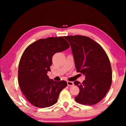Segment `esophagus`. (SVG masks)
<instances>
[{"label":"esophagus","instance_id":"34e87169","mask_svg":"<svg viewBox=\"0 0 126 126\" xmlns=\"http://www.w3.org/2000/svg\"><path fill=\"white\" fill-rule=\"evenodd\" d=\"M67 85L68 86H72L74 85V83L71 81H67Z\"/></svg>","mask_w":126,"mask_h":126}]
</instances>
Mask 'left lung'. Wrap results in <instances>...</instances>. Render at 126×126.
<instances>
[{
	"label": "left lung",
	"instance_id": "8db88e82",
	"mask_svg": "<svg viewBox=\"0 0 126 126\" xmlns=\"http://www.w3.org/2000/svg\"><path fill=\"white\" fill-rule=\"evenodd\" d=\"M64 38L71 44L77 72L86 77L82 83L74 82L79 88L76 101L84 105L97 104L105 97L112 84V68L108 55L98 43L88 37Z\"/></svg>",
	"mask_w": 126,
	"mask_h": 126
}]
</instances>
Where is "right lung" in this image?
Returning a JSON list of instances; mask_svg holds the SVG:
<instances>
[{"mask_svg":"<svg viewBox=\"0 0 126 126\" xmlns=\"http://www.w3.org/2000/svg\"><path fill=\"white\" fill-rule=\"evenodd\" d=\"M62 37L40 39L30 44L21 57L18 67V83L23 94L33 106L46 108L57 103L67 82L50 79L52 57L69 47Z\"/></svg>","mask_w":126,"mask_h":126,"instance_id":"add662e5","label":"right lung"}]
</instances>
